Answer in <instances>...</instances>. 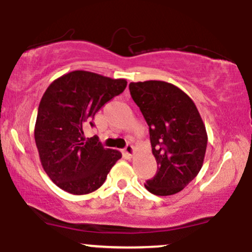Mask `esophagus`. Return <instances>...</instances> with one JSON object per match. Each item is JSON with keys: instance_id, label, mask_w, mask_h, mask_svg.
Returning <instances> with one entry per match:
<instances>
[{"instance_id": "1", "label": "esophagus", "mask_w": 252, "mask_h": 252, "mask_svg": "<svg viewBox=\"0 0 252 252\" xmlns=\"http://www.w3.org/2000/svg\"><path fill=\"white\" fill-rule=\"evenodd\" d=\"M124 152H126V154L129 156V158H131L132 155H134V147L131 146V144H126V147L124 148Z\"/></svg>"}]
</instances>
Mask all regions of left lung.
Returning a JSON list of instances; mask_svg holds the SVG:
<instances>
[{
    "instance_id": "8db88e82",
    "label": "left lung",
    "mask_w": 252,
    "mask_h": 252,
    "mask_svg": "<svg viewBox=\"0 0 252 252\" xmlns=\"http://www.w3.org/2000/svg\"><path fill=\"white\" fill-rule=\"evenodd\" d=\"M131 98L149 126L158 172L144 186L155 195L180 192L200 172L207 134L193 100L161 80L130 83Z\"/></svg>"
}]
</instances>
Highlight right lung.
<instances>
[{"label":"right lung","instance_id":"right-lung-1","mask_svg":"<svg viewBox=\"0 0 252 252\" xmlns=\"http://www.w3.org/2000/svg\"><path fill=\"white\" fill-rule=\"evenodd\" d=\"M126 79H111L88 71L63 74L48 86L40 100L34 137L43 170L58 187L82 195L99 189L120 152L103 148L84 129L94 115L122 94Z\"/></svg>","mask_w":252,"mask_h":252}]
</instances>
